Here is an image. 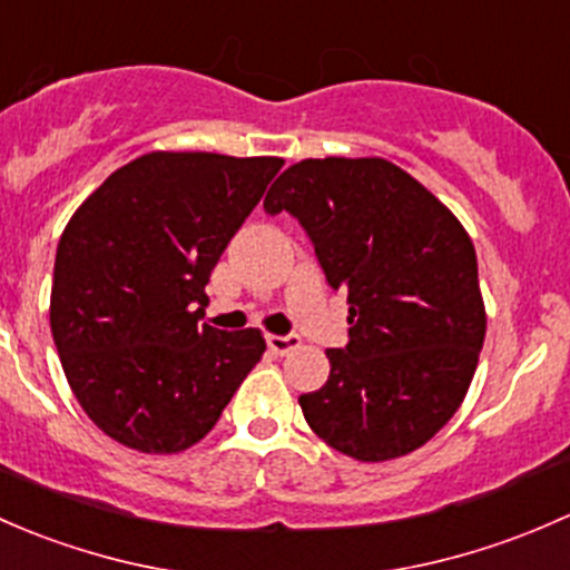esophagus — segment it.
Masks as SVG:
<instances>
[{"label": "esophagus", "instance_id": "34e87169", "mask_svg": "<svg viewBox=\"0 0 570 570\" xmlns=\"http://www.w3.org/2000/svg\"><path fill=\"white\" fill-rule=\"evenodd\" d=\"M266 343L274 354H291L293 348L302 345V340H298V334H268Z\"/></svg>", "mask_w": 570, "mask_h": 570}]
</instances>
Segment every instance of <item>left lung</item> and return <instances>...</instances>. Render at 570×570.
<instances>
[{"label":"left lung","instance_id":"left-lung-1","mask_svg":"<svg viewBox=\"0 0 570 570\" xmlns=\"http://www.w3.org/2000/svg\"><path fill=\"white\" fill-rule=\"evenodd\" d=\"M298 219L326 283L348 291V345L298 397L337 453L390 461L459 412L485 337L478 255L461 222L384 158H304L263 199Z\"/></svg>","mask_w":570,"mask_h":570}]
</instances>
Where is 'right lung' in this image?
I'll return each mask as SVG.
<instances>
[{
  "label": "right lung",
  "mask_w": 570,
  "mask_h": 570,
  "mask_svg": "<svg viewBox=\"0 0 570 570\" xmlns=\"http://www.w3.org/2000/svg\"><path fill=\"white\" fill-rule=\"evenodd\" d=\"M283 158L156 154L111 173L70 216L51 334L87 416L139 453H180L216 425L266 340L222 332L205 285Z\"/></svg>",
  "instance_id": "right-lung-1"
}]
</instances>
